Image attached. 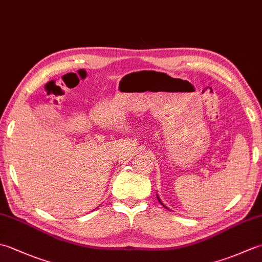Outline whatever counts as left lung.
Wrapping results in <instances>:
<instances>
[{
	"label": "left lung",
	"instance_id": "obj_1",
	"mask_svg": "<svg viewBox=\"0 0 262 262\" xmlns=\"http://www.w3.org/2000/svg\"><path fill=\"white\" fill-rule=\"evenodd\" d=\"M158 200H159V203H160L161 205H163V204H162V202H161V200H160V198H159V197H158ZM163 206H164V205H163ZM164 207H165V206H164ZM165 208H168V207H165Z\"/></svg>",
	"mask_w": 262,
	"mask_h": 262
}]
</instances>
